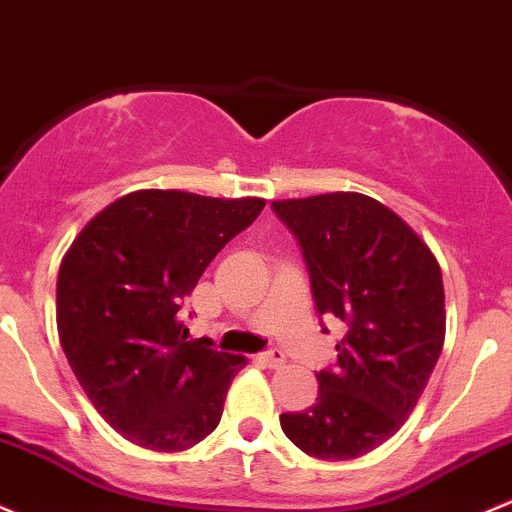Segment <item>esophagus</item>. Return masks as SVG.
Returning a JSON list of instances; mask_svg holds the SVG:
<instances>
[{
	"mask_svg": "<svg viewBox=\"0 0 512 512\" xmlns=\"http://www.w3.org/2000/svg\"><path fill=\"white\" fill-rule=\"evenodd\" d=\"M260 360L267 365V368H282L284 353L279 351V348H270V351H265L260 355Z\"/></svg>",
	"mask_w": 512,
	"mask_h": 512,
	"instance_id": "34e87169",
	"label": "esophagus"
}]
</instances>
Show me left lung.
I'll return each instance as SVG.
<instances>
[{
  "mask_svg": "<svg viewBox=\"0 0 512 512\" xmlns=\"http://www.w3.org/2000/svg\"><path fill=\"white\" fill-rule=\"evenodd\" d=\"M272 211L301 245L319 316L348 328L336 370L316 373V405L279 422L304 454L358 459L405 424L437 365L439 262L400 215L363 193L272 201Z\"/></svg>",
  "mask_w": 512,
  "mask_h": 512,
  "instance_id": "1",
  "label": "left lung"
}]
</instances>
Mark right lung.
<instances>
[{
	"instance_id": "add662e5",
	"label": "right lung",
	"mask_w": 512,
	"mask_h": 512,
	"mask_svg": "<svg viewBox=\"0 0 512 512\" xmlns=\"http://www.w3.org/2000/svg\"><path fill=\"white\" fill-rule=\"evenodd\" d=\"M262 198L134 191L78 233L58 270L56 324L75 378L132 444L184 451L218 427L242 355L186 341L181 299L262 213Z\"/></svg>"
}]
</instances>
